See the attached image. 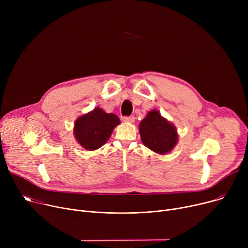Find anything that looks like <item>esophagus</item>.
Listing matches in <instances>:
<instances>
[{
  "label": "esophagus",
  "instance_id": "obj_1",
  "mask_svg": "<svg viewBox=\"0 0 248 248\" xmlns=\"http://www.w3.org/2000/svg\"><path fill=\"white\" fill-rule=\"evenodd\" d=\"M123 121H124V123H129V124H132V123H134V122H135V116H134V115H131V116H124V119H123Z\"/></svg>",
  "mask_w": 248,
  "mask_h": 248
}]
</instances>
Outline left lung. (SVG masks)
<instances>
[{
    "instance_id": "obj_1",
    "label": "left lung",
    "mask_w": 248,
    "mask_h": 248,
    "mask_svg": "<svg viewBox=\"0 0 248 248\" xmlns=\"http://www.w3.org/2000/svg\"><path fill=\"white\" fill-rule=\"evenodd\" d=\"M141 142L153 152L166 155L178 144L179 135L176 126L157 109L150 110L139 124Z\"/></svg>"
}]
</instances>
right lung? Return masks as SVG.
<instances>
[{"label": "right lung", "mask_w": 248, "mask_h": 248, "mask_svg": "<svg viewBox=\"0 0 248 248\" xmlns=\"http://www.w3.org/2000/svg\"><path fill=\"white\" fill-rule=\"evenodd\" d=\"M121 124L119 116L108 113L100 108L78 116L73 127V135L83 149L95 151L110 138L113 129Z\"/></svg>", "instance_id": "obj_1"}]
</instances>
